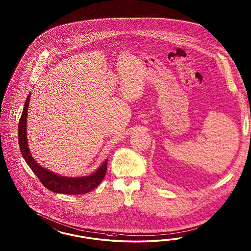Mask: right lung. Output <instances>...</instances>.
<instances>
[{"instance_id":"obj_1","label":"right lung","mask_w":251,"mask_h":251,"mask_svg":"<svg viewBox=\"0 0 251 251\" xmlns=\"http://www.w3.org/2000/svg\"><path fill=\"white\" fill-rule=\"evenodd\" d=\"M31 93L25 102L22 116L18 125V142L20 151L28 167H30L34 174L38 176L39 180L48 190L61 194H84L96 189L106 175L107 159L105 160L100 167L92 174L84 176H63L48 170L40 166L31 154L30 149L27 144L26 135V119L27 109L30 101Z\"/></svg>"}]
</instances>
